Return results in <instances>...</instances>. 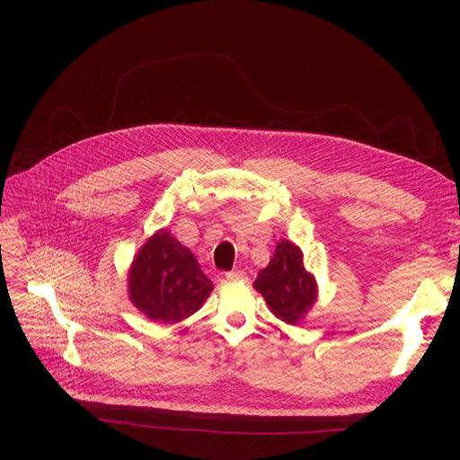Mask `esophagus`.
<instances>
[{"label": "esophagus", "mask_w": 460, "mask_h": 460, "mask_svg": "<svg viewBox=\"0 0 460 460\" xmlns=\"http://www.w3.org/2000/svg\"><path fill=\"white\" fill-rule=\"evenodd\" d=\"M226 278L229 281H246L248 279V274L244 270H231L226 274Z\"/></svg>", "instance_id": "obj_1"}]
</instances>
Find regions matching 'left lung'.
I'll return each mask as SVG.
<instances>
[{
    "mask_svg": "<svg viewBox=\"0 0 460 460\" xmlns=\"http://www.w3.org/2000/svg\"><path fill=\"white\" fill-rule=\"evenodd\" d=\"M253 287L287 324L304 321L319 298L317 279L305 270L304 253L291 240H279L269 267L257 274Z\"/></svg>",
    "mask_w": 460,
    "mask_h": 460,
    "instance_id": "8db88e82",
    "label": "left lung"
}]
</instances>
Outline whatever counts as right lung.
I'll list each match as a JSON object with an SVG mask.
<instances>
[{"mask_svg":"<svg viewBox=\"0 0 460 460\" xmlns=\"http://www.w3.org/2000/svg\"><path fill=\"white\" fill-rule=\"evenodd\" d=\"M127 278L130 302L160 324L188 319L214 288L196 255L167 229L156 231L137 250Z\"/></svg>","mask_w":460,"mask_h":460,"instance_id":"right-lung-1","label":"right lung"}]
</instances>
